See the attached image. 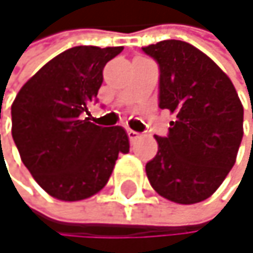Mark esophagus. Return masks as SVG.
<instances>
[{"instance_id":"34e87169","label":"esophagus","mask_w":253,"mask_h":253,"mask_svg":"<svg viewBox=\"0 0 253 253\" xmlns=\"http://www.w3.org/2000/svg\"><path fill=\"white\" fill-rule=\"evenodd\" d=\"M127 136H129L130 142H135V141L139 138V133H138V132H135V130H127Z\"/></svg>"}]
</instances>
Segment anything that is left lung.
I'll return each instance as SVG.
<instances>
[{
    "mask_svg": "<svg viewBox=\"0 0 253 253\" xmlns=\"http://www.w3.org/2000/svg\"><path fill=\"white\" fill-rule=\"evenodd\" d=\"M142 50L159 64V108L174 117L168 136H156L148 181L172 203H201L236 164L243 105L223 70L190 43L164 40Z\"/></svg>",
    "mask_w": 253,
    "mask_h": 253,
    "instance_id": "1",
    "label": "left lung"
}]
</instances>
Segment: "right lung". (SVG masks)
Here are the masks:
<instances>
[{
  "instance_id": "obj_1",
  "label": "right lung",
  "mask_w": 253,
  "mask_h": 253,
  "mask_svg": "<svg viewBox=\"0 0 253 253\" xmlns=\"http://www.w3.org/2000/svg\"><path fill=\"white\" fill-rule=\"evenodd\" d=\"M123 46H75L46 63L11 105V135L39 186L60 201H81L108 183L120 153H129L120 126L89 121L103 67Z\"/></svg>"
}]
</instances>
